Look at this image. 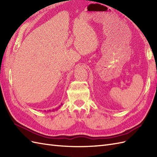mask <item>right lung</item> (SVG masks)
I'll list each match as a JSON object with an SVG mask.
<instances>
[{
	"instance_id": "add662e5",
	"label": "right lung",
	"mask_w": 157,
	"mask_h": 157,
	"mask_svg": "<svg viewBox=\"0 0 157 157\" xmlns=\"http://www.w3.org/2000/svg\"><path fill=\"white\" fill-rule=\"evenodd\" d=\"M49 111H51V110H49Z\"/></svg>"
}]
</instances>
